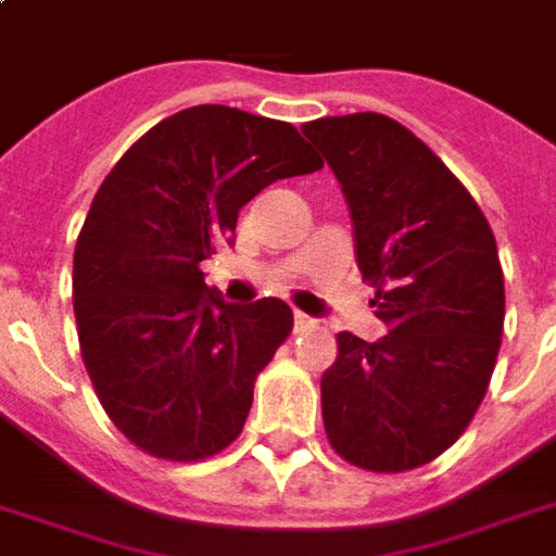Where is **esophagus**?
I'll return each mask as SVG.
<instances>
[{"label":"esophagus","mask_w":556,"mask_h":556,"mask_svg":"<svg viewBox=\"0 0 556 556\" xmlns=\"http://www.w3.org/2000/svg\"><path fill=\"white\" fill-rule=\"evenodd\" d=\"M315 321L309 318V315L303 313H294V330H313Z\"/></svg>","instance_id":"34e87169"}]
</instances>
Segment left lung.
<instances>
[{"instance_id": "8db88e82", "label": "left lung", "mask_w": 556, "mask_h": 556, "mask_svg": "<svg viewBox=\"0 0 556 556\" xmlns=\"http://www.w3.org/2000/svg\"><path fill=\"white\" fill-rule=\"evenodd\" d=\"M342 184L354 253L387 337L342 330L321 375L330 446L372 473L429 465L470 426L501 351L503 270L489 219L422 139L381 113L301 127Z\"/></svg>"}]
</instances>
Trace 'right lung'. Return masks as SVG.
I'll return each instance as SVG.
<instances>
[{
	"label": "right lung",
	"mask_w": 556,
	"mask_h": 556,
	"mask_svg": "<svg viewBox=\"0 0 556 556\" xmlns=\"http://www.w3.org/2000/svg\"><path fill=\"white\" fill-rule=\"evenodd\" d=\"M321 166L289 122L205 103L151 127L103 178L74 250V315L94 393L142 453L202 462L241 434L294 315L277 298L223 303L199 265L267 184Z\"/></svg>",
	"instance_id": "right-lung-1"
}]
</instances>
